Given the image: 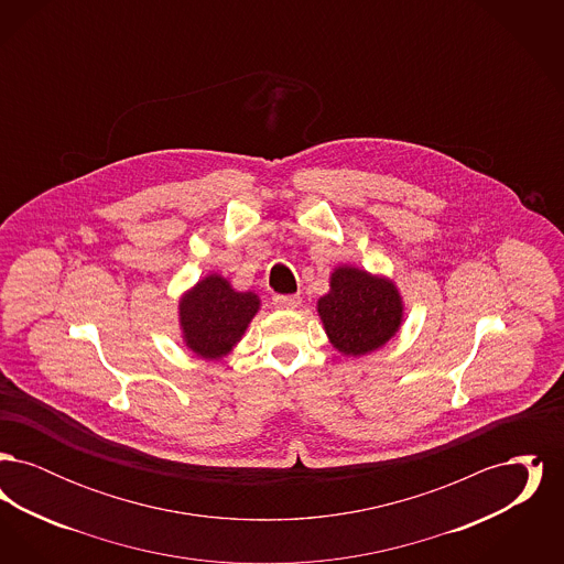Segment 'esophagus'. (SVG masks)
I'll return each instance as SVG.
<instances>
[{"label": "esophagus", "mask_w": 564, "mask_h": 564, "mask_svg": "<svg viewBox=\"0 0 564 564\" xmlns=\"http://www.w3.org/2000/svg\"><path fill=\"white\" fill-rule=\"evenodd\" d=\"M272 304H274V308H281V311H295L302 304V297L300 295H274Z\"/></svg>", "instance_id": "esophagus-1"}]
</instances>
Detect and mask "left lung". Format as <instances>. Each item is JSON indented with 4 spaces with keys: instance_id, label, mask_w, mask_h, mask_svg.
Masks as SVG:
<instances>
[{
    "instance_id": "obj_1",
    "label": "left lung",
    "mask_w": 564,
    "mask_h": 564,
    "mask_svg": "<svg viewBox=\"0 0 564 564\" xmlns=\"http://www.w3.org/2000/svg\"><path fill=\"white\" fill-rule=\"evenodd\" d=\"M317 315L334 349L361 357L395 338L403 297L391 276L338 264L329 274V292L317 300Z\"/></svg>"
}]
</instances>
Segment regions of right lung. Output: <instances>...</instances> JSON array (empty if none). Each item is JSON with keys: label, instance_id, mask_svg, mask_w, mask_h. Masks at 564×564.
I'll list each match as a JSON object with an SVG mask.
<instances>
[{"label": "right lung", "instance_id": "right-lung-1", "mask_svg": "<svg viewBox=\"0 0 564 564\" xmlns=\"http://www.w3.org/2000/svg\"><path fill=\"white\" fill-rule=\"evenodd\" d=\"M262 300L256 292H239L230 279L212 272L180 295L177 319L186 349L207 361H219L241 343Z\"/></svg>", "mask_w": 564, "mask_h": 564}]
</instances>
